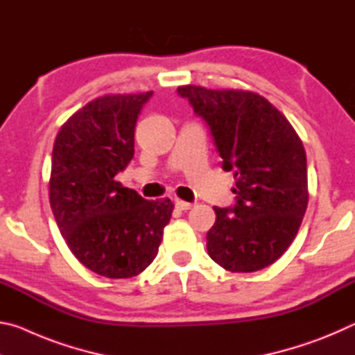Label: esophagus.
I'll return each mask as SVG.
<instances>
[{
  "label": "esophagus",
  "instance_id": "esophagus-1",
  "mask_svg": "<svg viewBox=\"0 0 355 355\" xmlns=\"http://www.w3.org/2000/svg\"><path fill=\"white\" fill-rule=\"evenodd\" d=\"M175 207L178 209H182V211H186V209H191L192 208V203L184 202V200H175Z\"/></svg>",
  "mask_w": 355,
  "mask_h": 355
}]
</instances>
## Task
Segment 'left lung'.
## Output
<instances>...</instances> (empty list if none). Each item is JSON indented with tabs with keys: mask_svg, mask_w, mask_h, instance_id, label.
Masks as SVG:
<instances>
[{
	"mask_svg": "<svg viewBox=\"0 0 355 355\" xmlns=\"http://www.w3.org/2000/svg\"><path fill=\"white\" fill-rule=\"evenodd\" d=\"M177 92L205 120L222 169L236 178L235 205L214 208L208 255L230 272L260 271L290 248L307 209L302 142L284 114L258 94L200 86Z\"/></svg>",
	"mask_w": 355,
	"mask_h": 355,
	"instance_id": "left-lung-1",
	"label": "left lung"
}]
</instances>
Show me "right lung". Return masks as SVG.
<instances>
[{"mask_svg": "<svg viewBox=\"0 0 355 355\" xmlns=\"http://www.w3.org/2000/svg\"><path fill=\"white\" fill-rule=\"evenodd\" d=\"M153 92L105 95L83 106L56 136L50 203L78 260L107 279L141 274L158 254L173 205L146 200L116 182L135 155V128Z\"/></svg>", "mask_w": 355, "mask_h": 355, "instance_id": "obj_1", "label": "right lung"}]
</instances>
